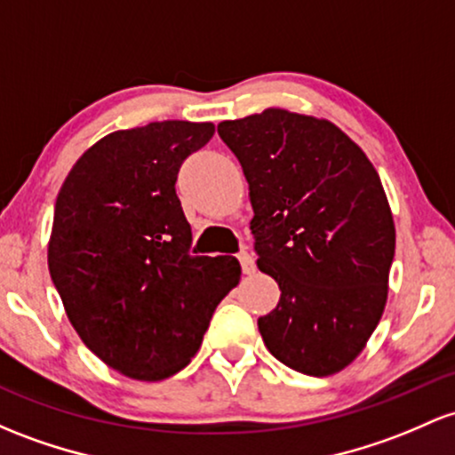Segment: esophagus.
Listing matches in <instances>:
<instances>
[{"mask_svg":"<svg viewBox=\"0 0 455 455\" xmlns=\"http://www.w3.org/2000/svg\"><path fill=\"white\" fill-rule=\"evenodd\" d=\"M239 263H242V272L243 274H252L257 266H254V259L248 252H239Z\"/></svg>","mask_w":455,"mask_h":455,"instance_id":"esophagus-1","label":"esophagus"}]
</instances>
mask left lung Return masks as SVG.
Wrapping results in <instances>:
<instances>
[{
	"mask_svg": "<svg viewBox=\"0 0 455 455\" xmlns=\"http://www.w3.org/2000/svg\"><path fill=\"white\" fill-rule=\"evenodd\" d=\"M251 188L257 266L281 287L259 317L274 358L331 376L365 347L384 313L395 224L376 168L323 118L269 108L218 124Z\"/></svg>",
	"mask_w": 455,
	"mask_h": 455,
	"instance_id": "8db88e82",
	"label": "left lung"
}]
</instances>
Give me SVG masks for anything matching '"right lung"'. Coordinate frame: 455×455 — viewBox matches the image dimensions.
Masks as SVG:
<instances>
[{"label": "right lung", "mask_w": 455, "mask_h": 455, "mask_svg": "<svg viewBox=\"0 0 455 455\" xmlns=\"http://www.w3.org/2000/svg\"><path fill=\"white\" fill-rule=\"evenodd\" d=\"M213 132L188 121L114 132L60 188L52 281L90 352L133 380L181 371L242 276L235 257L189 254L192 228L174 189L181 164Z\"/></svg>", "instance_id": "add662e5"}]
</instances>
